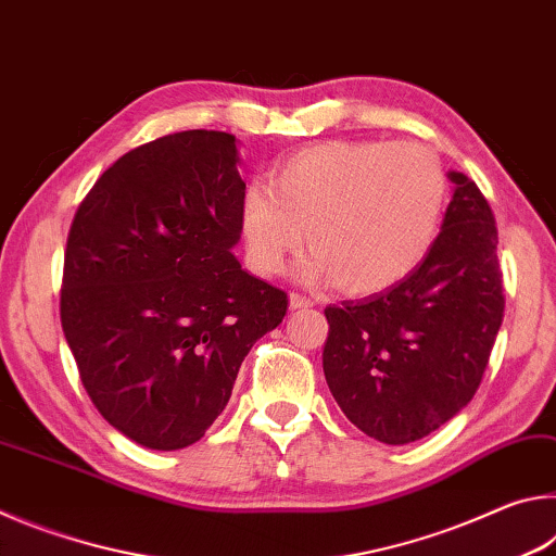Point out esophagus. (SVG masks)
Listing matches in <instances>:
<instances>
[{"instance_id":"obj_1","label":"esophagus","mask_w":556,"mask_h":556,"mask_svg":"<svg viewBox=\"0 0 556 556\" xmlns=\"http://www.w3.org/2000/svg\"><path fill=\"white\" fill-rule=\"evenodd\" d=\"M312 306H314V301L308 299V296L294 294V291H291V294H289V308H291V312H296V308H312Z\"/></svg>"}]
</instances>
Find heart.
<instances>
[{
    "instance_id": "1",
    "label": "heart",
    "mask_w": 556,
    "mask_h": 556,
    "mask_svg": "<svg viewBox=\"0 0 556 556\" xmlns=\"http://www.w3.org/2000/svg\"><path fill=\"white\" fill-rule=\"evenodd\" d=\"M446 178L417 142H321L301 149L240 199L250 267L271 277L306 240L304 279L368 296L400 285L431 248Z\"/></svg>"
}]
</instances>
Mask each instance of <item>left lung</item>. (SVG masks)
<instances>
[{
  "label": "left lung",
  "instance_id": "left-lung-1",
  "mask_svg": "<svg viewBox=\"0 0 556 556\" xmlns=\"http://www.w3.org/2000/svg\"><path fill=\"white\" fill-rule=\"evenodd\" d=\"M425 260L400 285L328 306L324 375L338 407L382 444L425 439L473 400L503 324L491 205L466 174Z\"/></svg>",
  "mask_w": 556,
  "mask_h": 556
}]
</instances>
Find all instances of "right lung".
I'll return each mask as SVG.
<instances>
[{
	"label": "right lung",
	"mask_w": 556,
	"mask_h": 556,
	"mask_svg": "<svg viewBox=\"0 0 556 556\" xmlns=\"http://www.w3.org/2000/svg\"><path fill=\"white\" fill-rule=\"evenodd\" d=\"M238 139L188 129L131 149L71 225L61 324L83 388L139 446L199 441L287 294L248 275Z\"/></svg>",
	"instance_id": "right-lung-1"
}]
</instances>
